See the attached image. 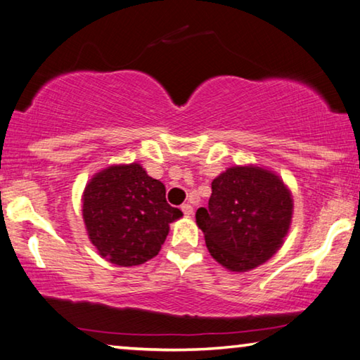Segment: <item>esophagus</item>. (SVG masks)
Returning a JSON list of instances; mask_svg holds the SVG:
<instances>
[{
  "instance_id": "esophagus-1",
  "label": "esophagus",
  "mask_w": 360,
  "mask_h": 360,
  "mask_svg": "<svg viewBox=\"0 0 360 360\" xmlns=\"http://www.w3.org/2000/svg\"><path fill=\"white\" fill-rule=\"evenodd\" d=\"M181 210H182V212H184V216H187V217H191L192 214H193V208L188 203H184L181 206Z\"/></svg>"
}]
</instances>
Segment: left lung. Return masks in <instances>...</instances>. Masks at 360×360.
Wrapping results in <instances>:
<instances>
[{"label":"left lung","mask_w":360,"mask_h":360,"mask_svg":"<svg viewBox=\"0 0 360 360\" xmlns=\"http://www.w3.org/2000/svg\"><path fill=\"white\" fill-rule=\"evenodd\" d=\"M208 208L197 210L212 259L243 273L265 264L289 233L294 198L285 182L259 165H235L211 184Z\"/></svg>","instance_id":"left-lung-1"}]
</instances>
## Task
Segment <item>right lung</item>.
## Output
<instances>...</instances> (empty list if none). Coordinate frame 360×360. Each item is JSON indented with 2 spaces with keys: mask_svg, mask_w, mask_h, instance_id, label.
<instances>
[{
  "mask_svg": "<svg viewBox=\"0 0 360 360\" xmlns=\"http://www.w3.org/2000/svg\"><path fill=\"white\" fill-rule=\"evenodd\" d=\"M182 211L167 203L165 186L139 163L109 165L92 176L82 192V219L89 240L103 259L136 266L155 257L169 224Z\"/></svg>",
  "mask_w": 360,
  "mask_h": 360,
  "instance_id": "obj_1",
  "label": "right lung"
}]
</instances>
